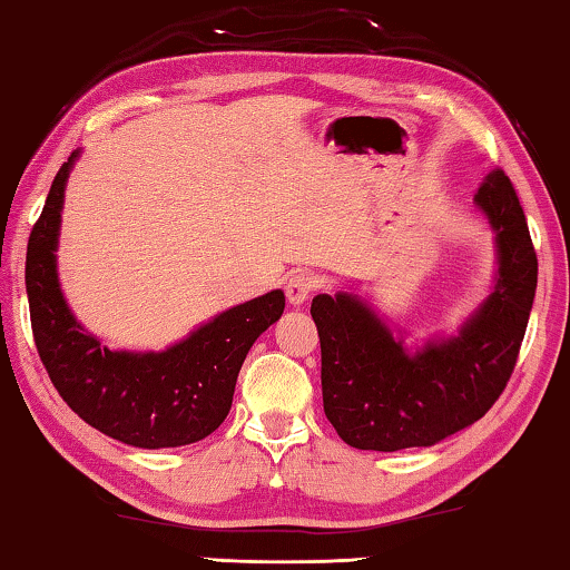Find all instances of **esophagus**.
Wrapping results in <instances>:
<instances>
[{"instance_id": "obj_1", "label": "esophagus", "mask_w": 570, "mask_h": 570, "mask_svg": "<svg viewBox=\"0 0 570 570\" xmlns=\"http://www.w3.org/2000/svg\"><path fill=\"white\" fill-rule=\"evenodd\" d=\"M316 286H320V282H316L314 274H306V272L292 274V276H288V282H286L288 304L302 306L304 302H308V296L316 292Z\"/></svg>"}]
</instances>
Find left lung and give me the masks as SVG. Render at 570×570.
<instances>
[{"label": "left lung", "instance_id": "8db88e82", "mask_svg": "<svg viewBox=\"0 0 570 570\" xmlns=\"http://www.w3.org/2000/svg\"><path fill=\"white\" fill-rule=\"evenodd\" d=\"M475 204L495 228L498 284L452 340L407 354L356 296H314L324 412L346 445H435L478 422L503 394L533 308L538 256L505 170L488 173Z\"/></svg>", "mask_w": 570, "mask_h": 570}]
</instances>
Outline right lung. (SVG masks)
Listing matches in <instances>:
<instances>
[{"mask_svg": "<svg viewBox=\"0 0 570 570\" xmlns=\"http://www.w3.org/2000/svg\"><path fill=\"white\" fill-rule=\"evenodd\" d=\"M75 158L57 170L27 244L37 354L67 407L108 438L148 450L204 440L226 420L250 344L284 314V292L228 308L166 352H110L75 322L57 282L55 248Z\"/></svg>", "mask_w": 570, "mask_h": 570, "instance_id": "right-lung-1", "label": "right lung"}]
</instances>
